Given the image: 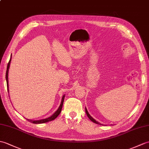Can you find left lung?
<instances>
[{"instance_id":"left-lung-1","label":"left lung","mask_w":149,"mask_h":149,"mask_svg":"<svg viewBox=\"0 0 149 149\" xmlns=\"http://www.w3.org/2000/svg\"><path fill=\"white\" fill-rule=\"evenodd\" d=\"M86 114H87V116H88V117H89V119H90L92 122H93V123H96V124H100V123H98V122H97L96 121V120H95L93 118V117L89 115V113H88V110H87V109H86Z\"/></svg>"}]
</instances>
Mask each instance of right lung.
I'll use <instances>...</instances> for the list:
<instances>
[{"label":"right lung","instance_id":"obj_1","mask_svg":"<svg viewBox=\"0 0 149 149\" xmlns=\"http://www.w3.org/2000/svg\"><path fill=\"white\" fill-rule=\"evenodd\" d=\"M11 57L10 58L9 63L8 64V67H7V70H6V82H7V88H8V91H9V89H8V70H9V68L10 66V63H11ZM64 98H65V96H63V98H62V100L61 102V104L60 105V107H59L58 109L56 110V112H54V113H53V115H52L51 117H48V118L44 119H42V120H29H29V122L33 123V124H41V123H47L51 121V120H53L54 119H55L56 117L59 116V114L60 113L61 109H62V107H63V102H64Z\"/></svg>","mask_w":149,"mask_h":149}]
</instances>
